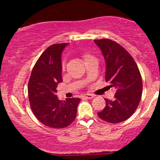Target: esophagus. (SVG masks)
I'll use <instances>...</instances> for the list:
<instances>
[{"mask_svg": "<svg viewBox=\"0 0 160 160\" xmlns=\"http://www.w3.org/2000/svg\"><path fill=\"white\" fill-rule=\"evenodd\" d=\"M82 97L86 98H93L95 97V95L93 94H90V93H87V94L82 95Z\"/></svg>", "mask_w": 160, "mask_h": 160, "instance_id": "34e87169", "label": "esophagus"}]
</instances>
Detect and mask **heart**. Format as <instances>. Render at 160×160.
I'll use <instances>...</instances> for the list:
<instances>
[{
    "label": "heart",
    "instance_id": "heart-1",
    "mask_svg": "<svg viewBox=\"0 0 160 160\" xmlns=\"http://www.w3.org/2000/svg\"><path fill=\"white\" fill-rule=\"evenodd\" d=\"M92 57H93L92 56H91V55H89V54H87V53L82 55V58H83L84 61H85V60H86V59H88V58H92ZM64 68H65V66H64V65H62V68L64 69Z\"/></svg>",
    "mask_w": 160,
    "mask_h": 160
}]
</instances>
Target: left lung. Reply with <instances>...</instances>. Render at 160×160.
Wrapping results in <instances>:
<instances>
[{"label": "left lung", "instance_id": "left-lung-1", "mask_svg": "<svg viewBox=\"0 0 160 160\" xmlns=\"http://www.w3.org/2000/svg\"><path fill=\"white\" fill-rule=\"evenodd\" d=\"M106 63L105 80L116 89L114 100L105 99L106 106L98 115L110 123L126 120L137 109L142 95V79L131 55L110 39L95 40Z\"/></svg>", "mask_w": 160, "mask_h": 160}]
</instances>
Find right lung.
Listing matches in <instances>:
<instances>
[{"mask_svg":"<svg viewBox=\"0 0 160 160\" xmlns=\"http://www.w3.org/2000/svg\"><path fill=\"white\" fill-rule=\"evenodd\" d=\"M68 43L52 44L41 54L33 68L28 92L30 106L36 118L50 128L68 126L75 120L78 98L60 101L56 87L62 82V52Z\"/></svg>","mask_w":160,"mask_h":160,"instance_id":"add662e5","label":"right lung"}]
</instances>
